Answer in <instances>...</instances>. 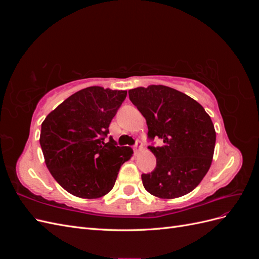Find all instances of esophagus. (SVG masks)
Returning a JSON list of instances; mask_svg holds the SVG:
<instances>
[{"label":"esophagus","mask_w":259,"mask_h":259,"mask_svg":"<svg viewBox=\"0 0 259 259\" xmlns=\"http://www.w3.org/2000/svg\"><path fill=\"white\" fill-rule=\"evenodd\" d=\"M133 149H134L135 152L142 150V149H143V143L140 142V140H136V144L134 145V147H133Z\"/></svg>","instance_id":"1"}]
</instances>
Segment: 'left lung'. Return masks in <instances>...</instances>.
Listing matches in <instances>:
<instances>
[{
  "label": "left lung",
  "mask_w": 259,
  "mask_h": 259,
  "mask_svg": "<svg viewBox=\"0 0 259 259\" xmlns=\"http://www.w3.org/2000/svg\"><path fill=\"white\" fill-rule=\"evenodd\" d=\"M133 105L144 115L148 138L163 146H149L156 166L143 174L145 189L161 199H174L191 192L208 171L216 132L210 116L198 101L164 85L128 91Z\"/></svg>",
  "instance_id": "1"
}]
</instances>
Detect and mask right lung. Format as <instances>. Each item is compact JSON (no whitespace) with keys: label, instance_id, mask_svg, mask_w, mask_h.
Wrapping results in <instances>:
<instances>
[{"label":"right lung","instance_id":"obj_1","mask_svg":"<svg viewBox=\"0 0 259 259\" xmlns=\"http://www.w3.org/2000/svg\"><path fill=\"white\" fill-rule=\"evenodd\" d=\"M126 91L91 86L76 92L42 123L40 145L46 166L66 191L96 199L110 191L133 149L105 143L109 125L126 98Z\"/></svg>","mask_w":259,"mask_h":259}]
</instances>
